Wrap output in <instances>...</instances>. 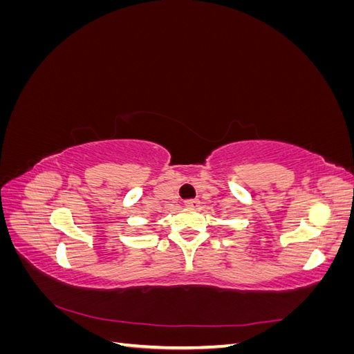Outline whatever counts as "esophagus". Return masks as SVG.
<instances>
[{"instance_id": "obj_1", "label": "esophagus", "mask_w": 354, "mask_h": 354, "mask_svg": "<svg viewBox=\"0 0 354 354\" xmlns=\"http://www.w3.org/2000/svg\"><path fill=\"white\" fill-rule=\"evenodd\" d=\"M185 203H186V207H189V208H195V207H198L199 201L198 199H186Z\"/></svg>"}]
</instances>
